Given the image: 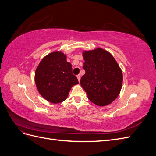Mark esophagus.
<instances>
[{"instance_id": "34e87169", "label": "esophagus", "mask_w": 156, "mask_h": 156, "mask_svg": "<svg viewBox=\"0 0 156 156\" xmlns=\"http://www.w3.org/2000/svg\"><path fill=\"white\" fill-rule=\"evenodd\" d=\"M77 79H78L79 82L80 80H81V75H77Z\"/></svg>"}]
</instances>
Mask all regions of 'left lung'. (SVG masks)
I'll list each match as a JSON object with an SVG mask.
<instances>
[{
    "mask_svg": "<svg viewBox=\"0 0 156 156\" xmlns=\"http://www.w3.org/2000/svg\"><path fill=\"white\" fill-rule=\"evenodd\" d=\"M85 74L81 85L88 99L98 106L111 104L119 96L123 82L119 65L109 52L100 48L84 51Z\"/></svg>",
    "mask_w": 156,
    "mask_h": 156,
    "instance_id": "left-lung-1",
    "label": "left lung"
}]
</instances>
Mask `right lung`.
<instances>
[{"mask_svg":"<svg viewBox=\"0 0 156 156\" xmlns=\"http://www.w3.org/2000/svg\"><path fill=\"white\" fill-rule=\"evenodd\" d=\"M61 51H54L42 58L34 75L36 86L40 95L52 103L66 100L71 88L79 84L72 73V66Z\"/></svg>","mask_w":156,"mask_h":156,"instance_id":"1","label":"right lung"}]
</instances>
